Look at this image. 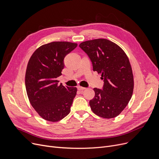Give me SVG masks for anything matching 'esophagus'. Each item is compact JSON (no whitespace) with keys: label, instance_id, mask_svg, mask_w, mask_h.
Here are the masks:
<instances>
[{"label":"esophagus","instance_id":"1","mask_svg":"<svg viewBox=\"0 0 159 159\" xmlns=\"http://www.w3.org/2000/svg\"><path fill=\"white\" fill-rule=\"evenodd\" d=\"M77 89L79 90V91H81V90H84L86 89V88H84V87H81V86H78L77 87Z\"/></svg>","mask_w":159,"mask_h":159}]
</instances>
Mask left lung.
Returning <instances> with one entry per match:
<instances>
[{"label": "left lung", "instance_id": "obj_1", "mask_svg": "<svg viewBox=\"0 0 159 159\" xmlns=\"http://www.w3.org/2000/svg\"><path fill=\"white\" fill-rule=\"evenodd\" d=\"M79 47L89 58L93 71L101 73L104 80L102 89H93L91 109L102 118H114L126 107L133 94L134 83L128 58L118 45L104 39L83 42Z\"/></svg>", "mask_w": 159, "mask_h": 159}]
</instances>
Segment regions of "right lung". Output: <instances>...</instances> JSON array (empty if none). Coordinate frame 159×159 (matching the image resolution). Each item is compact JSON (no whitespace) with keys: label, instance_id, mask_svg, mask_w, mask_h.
I'll return each instance as SVG.
<instances>
[{"label":"right lung","instance_id":"1","mask_svg":"<svg viewBox=\"0 0 159 159\" xmlns=\"http://www.w3.org/2000/svg\"><path fill=\"white\" fill-rule=\"evenodd\" d=\"M77 46L69 42H53L39 47L28 62L25 84L30 102L44 119L62 120L70 112L77 88L58 84L62 75L64 59Z\"/></svg>","mask_w":159,"mask_h":159}]
</instances>
